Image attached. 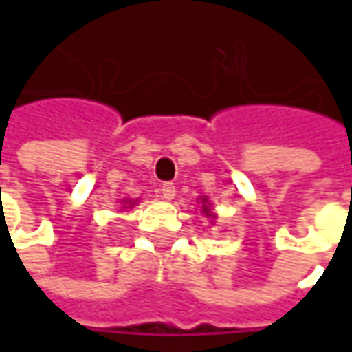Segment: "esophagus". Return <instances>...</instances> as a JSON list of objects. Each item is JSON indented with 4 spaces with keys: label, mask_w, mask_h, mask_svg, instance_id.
<instances>
[{
    "label": "esophagus",
    "mask_w": 352,
    "mask_h": 352,
    "mask_svg": "<svg viewBox=\"0 0 352 352\" xmlns=\"http://www.w3.org/2000/svg\"><path fill=\"white\" fill-rule=\"evenodd\" d=\"M160 194L166 199H173V196H175V184H173V183H164L160 186Z\"/></svg>",
    "instance_id": "34e87169"
}]
</instances>
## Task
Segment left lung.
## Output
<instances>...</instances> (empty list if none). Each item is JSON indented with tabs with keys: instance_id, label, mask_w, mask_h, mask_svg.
<instances>
[{
	"instance_id": "obj_1",
	"label": "left lung",
	"mask_w": 352,
	"mask_h": 352,
	"mask_svg": "<svg viewBox=\"0 0 352 352\" xmlns=\"http://www.w3.org/2000/svg\"><path fill=\"white\" fill-rule=\"evenodd\" d=\"M201 204H206V199H204V201H201ZM204 213H206L207 217H209V207H207V206H204Z\"/></svg>"
}]
</instances>
